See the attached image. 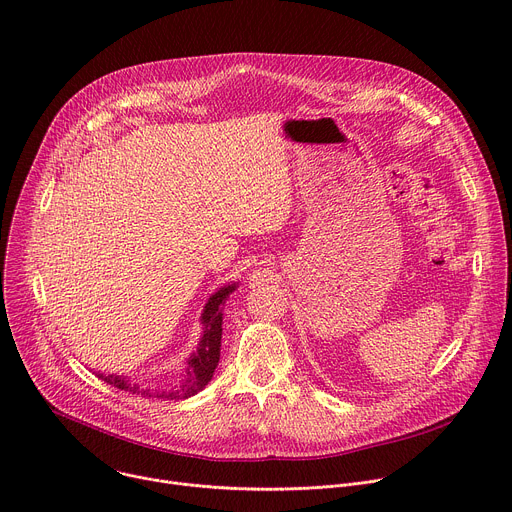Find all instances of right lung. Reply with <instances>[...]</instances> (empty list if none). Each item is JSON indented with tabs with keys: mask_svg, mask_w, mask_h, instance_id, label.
Listing matches in <instances>:
<instances>
[{
	"mask_svg": "<svg viewBox=\"0 0 512 512\" xmlns=\"http://www.w3.org/2000/svg\"><path fill=\"white\" fill-rule=\"evenodd\" d=\"M237 287V283L225 285L216 291V294L210 296L208 304L204 306L202 312V326H204V334L200 338V344L196 348V352L188 358V369H186V379L178 389L172 391H164L158 397L162 399H188L192 395H196L198 391H202L218 364V358H221V338H223V310L221 306L225 304V300L229 298V294H233ZM99 379H103L107 385L117 387L121 391H129V393H137V395H150V391H143L137 385L129 383L125 377L119 375H103L97 373ZM152 397V395H150Z\"/></svg>",
	"mask_w": 512,
	"mask_h": 512,
	"instance_id": "obj_1",
	"label": "right lung"
}]
</instances>
